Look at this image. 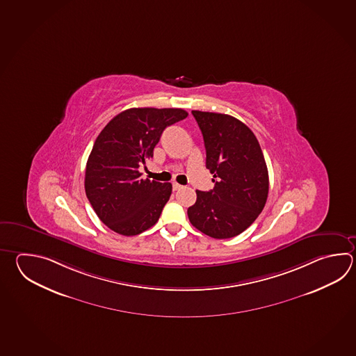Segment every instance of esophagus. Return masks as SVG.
<instances>
[{"label":"esophagus","mask_w":356,"mask_h":356,"mask_svg":"<svg viewBox=\"0 0 356 356\" xmlns=\"http://www.w3.org/2000/svg\"><path fill=\"white\" fill-rule=\"evenodd\" d=\"M172 188H174V190H180L182 188V185L177 184V182H174V184H172Z\"/></svg>","instance_id":"esophagus-1"}]
</instances>
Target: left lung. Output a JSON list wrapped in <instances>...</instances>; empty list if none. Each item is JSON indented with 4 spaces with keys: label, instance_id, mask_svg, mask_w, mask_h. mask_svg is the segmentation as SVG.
<instances>
[{
    "label": "left lung",
    "instance_id": "8db88e82",
    "mask_svg": "<svg viewBox=\"0 0 356 356\" xmlns=\"http://www.w3.org/2000/svg\"><path fill=\"white\" fill-rule=\"evenodd\" d=\"M191 113L203 133L214 188L196 190L195 204L188 209L190 223L213 238H232L254 223L266 204L268 172L261 147L246 124L233 116Z\"/></svg>",
    "mask_w": 356,
    "mask_h": 356
}]
</instances>
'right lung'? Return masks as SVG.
Wrapping results in <instances>:
<instances>
[{"instance_id": "right-lung-1", "label": "right lung", "mask_w": 356, "mask_h": 356, "mask_svg": "<svg viewBox=\"0 0 356 356\" xmlns=\"http://www.w3.org/2000/svg\"><path fill=\"white\" fill-rule=\"evenodd\" d=\"M186 116L182 109L124 110L95 140L85 190L95 213L111 231L136 236L157 223L172 185L142 179L139 167L152 159L162 131Z\"/></svg>"}]
</instances>
